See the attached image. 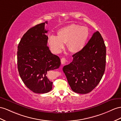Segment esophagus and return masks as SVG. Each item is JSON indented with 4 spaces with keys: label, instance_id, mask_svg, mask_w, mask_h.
<instances>
[{
    "label": "esophagus",
    "instance_id": "esophagus-1",
    "mask_svg": "<svg viewBox=\"0 0 121 121\" xmlns=\"http://www.w3.org/2000/svg\"><path fill=\"white\" fill-rule=\"evenodd\" d=\"M61 62L62 64H64L66 62V59L65 58H62L61 59Z\"/></svg>",
    "mask_w": 121,
    "mask_h": 121
}]
</instances>
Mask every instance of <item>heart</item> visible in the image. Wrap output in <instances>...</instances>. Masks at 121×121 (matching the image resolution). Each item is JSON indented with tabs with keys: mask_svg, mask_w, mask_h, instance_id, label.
<instances>
[{
	"mask_svg": "<svg viewBox=\"0 0 121 121\" xmlns=\"http://www.w3.org/2000/svg\"><path fill=\"white\" fill-rule=\"evenodd\" d=\"M88 36L87 27L71 24L59 30L57 36H49L48 43L51 51L55 54L60 53L65 43L70 52L77 53L84 48Z\"/></svg>",
	"mask_w": 121,
	"mask_h": 121,
	"instance_id": "1",
	"label": "heart"
}]
</instances>
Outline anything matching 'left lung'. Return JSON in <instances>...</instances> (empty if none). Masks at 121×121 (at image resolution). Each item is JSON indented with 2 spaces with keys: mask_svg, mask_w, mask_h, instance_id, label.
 Instances as JSON below:
<instances>
[{
  "mask_svg": "<svg viewBox=\"0 0 121 121\" xmlns=\"http://www.w3.org/2000/svg\"><path fill=\"white\" fill-rule=\"evenodd\" d=\"M106 53L104 40L97 31L81 51L73 55L72 62L63 68L73 91L86 94L98 85L105 72Z\"/></svg>",
  "mask_w": 121,
  "mask_h": 121,
  "instance_id": "8db88e82",
  "label": "left lung"
}]
</instances>
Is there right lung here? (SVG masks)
Returning a JSON list of instances; mask_svg holds the SVG:
<instances>
[{
  "instance_id": "1",
  "label": "right lung",
  "mask_w": 121,
  "mask_h": 121,
  "mask_svg": "<svg viewBox=\"0 0 121 121\" xmlns=\"http://www.w3.org/2000/svg\"><path fill=\"white\" fill-rule=\"evenodd\" d=\"M48 21L31 27L24 34L18 46L17 65L20 78L36 94L51 91L52 82L47 77L49 70L58 69L60 59L47 46L48 36L44 26Z\"/></svg>"
}]
</instances>
